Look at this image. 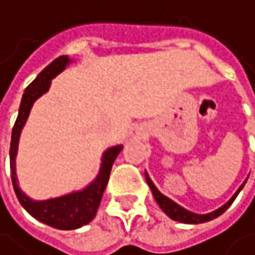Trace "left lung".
<instances>
[{
    "instance_id": "8db88e82",
    "label": "left lung",
    "mask_w": 255,
    "mask_h": 255,
    "mask_svg": "<svg viewBox=\"0 0 255 255\" xmlns=\"http://www.w3.org/2000/svg\"><path fill=\"white\" fill-rule=\"evenodd\" d=\"M145 179H146V183H148V187L151 188V193H153V197L156 199V202H157V205L162 208V211L168 216L170 219H173V220H177V222H180V223H203V222H208V220H213V219H216V217H219L220 214H223L225 211H227L230 207H231V203L234 202V199L237 197V194L240 193V190L243 188V185H245V182H243V185L242 187L237 190V193L223 205V207H220L219 210H216V211H213V213H208V214H196V213H191V211H188V210H185V208H182L180 205H177L176 202H173L171 199H168L166 196H163L157 188H156V185L151 182V179L148 177V174L145 173Z\"/></svg>"
}]
</instances>
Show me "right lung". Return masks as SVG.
<instances>
[{
  "label": "right lung",
  "mask_w": 255,
  "mask_h": 255,
  "mask_svg": "<svg viewBox=\"0 0 255 255\" xmlns=\"http://www.w3.org/2000/svg\"><path fill=\"white\" fill-rule=\"evenodd\" d=\"M67 64H70L68 56L56 58L52 64H48L36 76V79L25 89L22 99H21L18 118H16V122L12 130L10 173H12V183H13L15 194L28 214L33 216L36 220H39L45 225H50V227L58 228V230H76V228L84 227V225H87L89 222H92L93 217L96 216L102 194L105 191L107 183H109L113 162L118 157V154L121 153L122 145L112 146V148H109L102 154V163H101L99 174L89 187L81 191H75L70 194L61 196V197L48 199V200H32L30 197H27L21 191L19 185H18V177H16V166H15L19 134H21L22 127L28 118V113H30L33 102L48 90V87L52 84V79L64 70Z\"/></svg>",
  "instance_id": "add662e5"
}]
</instances>
